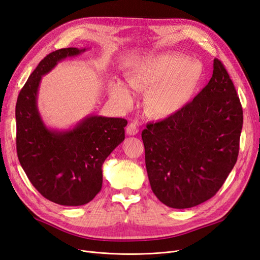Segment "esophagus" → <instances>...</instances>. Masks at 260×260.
Instances as JSON below:
<instances>
[{
  "mask_svg": "<svg viewBox=\"0 0 260 260\" xmlns=\"http://www.w3.org/2000/svg\"><path fill=\"white\" fill-rule=\"evenodd\" d=\"M126 131H127L128 136H136V134H138V132H139L137 123L131 122L129 126L126 128Z\"/></svg>",
  "mask_w": 260,
  "mask_h": 260,
  "instance_id": "34e87169",
  "label": "esophagus"
}]
</instances>
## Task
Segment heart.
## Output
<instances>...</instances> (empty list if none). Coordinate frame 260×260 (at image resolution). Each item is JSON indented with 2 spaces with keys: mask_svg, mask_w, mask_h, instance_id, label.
<instances>
[{
  "mask_svg": "<svg viewBox=\"0 0 260 260\" xmlns=\"http://www.w3.org/2000/svg\"><path fill=\"white\" fill-rule=\"evenodd\" d=\"M201 77L199 63L176 53H162L140 62L128 74L127 82L134 90L150 88L145 100L147 114L153 118H168L189 104ZM128 86L117 80L110 88L112 98L123 110L134 102Z\"/></svg>",
  "mask_w": 260,
  "mask_h": 260,
  "instance_id": "obj_1",
  "label": "heart"
}]
</instances>
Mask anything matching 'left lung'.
<instances>
[{
  "mask_svg": "<svg viewBox=\"0 0 260 260\" xmlns=\"http://www.w3.org/2000/svg\"><path fill=\"white\" fill-rule=\"evenodd\" d=\"M242 124L234 83L214 59L210 82L194 99L142 132L148 180L157 198L173 209L211 199L237 162Z\"/></svg>",
  "mask_w": 260,
  "mask_h": 260,
  "instance_id": "obj_1",
  "label": "left lung"
}]
</instances>
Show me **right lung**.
I'll use <instances>...</instances> for the list:
<instances>
[{
  "mask_svg": "<svg viewBox=\"0 0 260 260\" xmlns=\"http://www.w3.org/2000/svg\"><path fill=\"white\" fill-rule=\"evenodd\" d=\"M89 48L52 51L29 76L16 104L17 155L26 176L45 198L60 205L78 207L101 190L102 166L124 140L123 118L89 114L68 129L44 122L38 106L42 77L69 57Z\"/></svg>",
  "mask_w": 260,
  "mask_h": 260,
  "instance_id": "obj_1",
  "label": "right lung"
}]
</instances>
